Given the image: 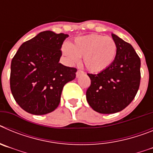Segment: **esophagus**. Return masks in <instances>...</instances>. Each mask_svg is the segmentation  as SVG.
Here are the masks:
<instances>
[{"mask_svg": "<svg viewBox=\"0 0 153 153\" xmlns=\"http://www.w3.org/2000/svg\"><path fill=\"white\" fill-rule=\"evenodd\" d=\"M83 74H84V72H83V71H82V70H77V72L76 73V77H79V76L83 75Z\"/></svg>", "mask_w": 153, "mask_h": 153, "instance_id": "esophagus-1", "label": "esophagus"}]
</instances>
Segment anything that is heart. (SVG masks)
Instances as JSON below:
<instances>
[{"label": "heart", "instance_id": "1", "mask_svg": "<svg viewBox=\"0 0 153 153\" xmlns=\"http://www.w3.org/2000/svg\"><path fill=\"white\" fill-rule=\"evenodd\" d=\"M61 51L67 64H75L83 56V63L89 71L100 73L114 62L117 45L110 36L91 33L76 37L71 44L63 43Z\"/></svg>", "mask_w": 153, "mask_h": 153}]
</instances>
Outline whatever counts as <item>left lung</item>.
Returning <instances> with one entry per match:
<instances>
[{"mask_svg":"<svg viewBox=\"0 0 153 153\" xmlns=\"http://www.w3.org/2000/svg\"><path fill=\"white\" fill-rule=\"evenodd\" d=\"M111 35L117 45V57L106 70L88 74L91 84L86 93L90 107L102 114L122 111L133 100L140 84V58L131 44Z\"/></svg>","mask_w":153,"mask_h":153,"instance_id":"1","label":"left lung"}]
</instances>
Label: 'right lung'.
Listing matches in <instances>:
<instances>
[{"label":"right lung","mask_w":153,"mask_h":153,"mask_svg":"<svg viewBox=\"0 0 153 153\" xmlns=\"http://www.w3.org/2000/svg\"><path fill=\"white\" fill-rule=\"evenodd\" d=\"M68 34L40 32L20 47L10 65L13 98L24 110L44 115L56 109L62 90L76 77V69L59 63L61 47Z\"/></svg>","instance_id":"add662e5"}]
</instances>
